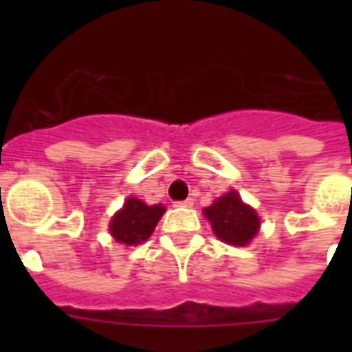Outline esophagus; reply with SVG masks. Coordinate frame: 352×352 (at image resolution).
<instances>
[{
	"label": "esophagus",
	"mask_w": 352,
	"mask_h": 352,
	"mask_svg": "<svg viewBox=\"0 0 352 352\" xmlns=\"http://www.w3.org/2000/svg\"><path fill=\"white\" fill-rule=\"evenodd\" d=\"M175 206H184V208H190V206H193V199H186V201H177Z\"/></svg>",
	"instance_id": "1"
}]
</instances>
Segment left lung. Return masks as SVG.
Listing matches in <instances>:
<instances>
[{
  "label": "left lung",
  "mask_w": 352,
  "mask_h": 352,
  "mask_svg": "<svg viewBox=\"0 0 352 352\" xmlns=\"http://www.w3.org/2000/svg\"><path fill=\"white\" fill-rule=\"evenodd\" d=\"M204 215L212 223L214 234L228 245L245 246L259 228L256 210L243 203L237 192H228L217 199L212 206L204 210Z\"/></svg>",
  "instance_id": "1"
}]
</instances>
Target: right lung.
<instances>
[{"label": "right lung", "mask_w": 352, "mask_h": 352, "mask_svg": "<svg viewBox=\"0 0 352 352\" xmlns=\"http://www.w3.org/2000/svg\"><path fill=\"white\" fill-rule=\"evenodd\" d=\"M162 214H164V206L160 204L148 206L144 201L129 197L124 208L117 212L111 219L109 230L118 243L127 246L138 245L151 235Z\"/></svg>", "instance_id": "1"}]
</instances>
